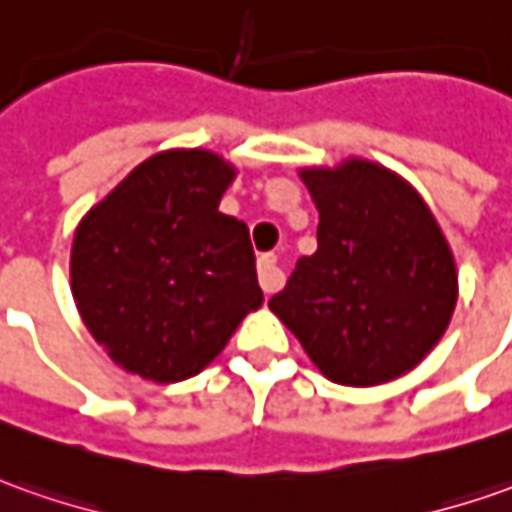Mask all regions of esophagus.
<instances>
[{
  "label": "esophagus",
  "mask_w": 512,
  "mask_h": 512,
  "mask_svg": "<svg viewBox=\"0 0 512 512\" xmlns=\"http://www.w3.org/2000/svg\"><path fill=\"white\" fill-rule=\"evenodd\" d=\"M257 277H260V285L263 291H277L283 285V271L277 266V257L274 255H260L257 257Z\"/></svg>",
  "instance_id": "esophagus-1"
}]
</instances>
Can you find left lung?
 Masks as SVG:
<instances>
[{"instance_id":"obj_1","label":"left lung","mask_w":512,"mask_h":512,"mask_svg":"<svg viewBox=\"0 0 512 512\" xmlns=\"http://www.w3.org/2000/svg\"><path fill=\"white\" fill-rule=\"evenodd\" d=\"M319 210L316 252L269 302L333 384L378 387L415 370L451 325L457 260L429 204L395 170L347 156L300 170Z\"/></svg>"}]
</instances>
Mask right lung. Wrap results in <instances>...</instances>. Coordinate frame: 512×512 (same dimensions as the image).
<instances>
[{
    "label": "right lung",
    "instance_id": "obj_1",
    "mask_svg": "<svg viewBox=\"0 0 512 512\" xmlns=\"http://www.w3.org/2000/svg\"><path fill=\"white\" fill-rule=\"evenodd\" d=\"M238 168L207 148L148 156L81 218L69 285L86 330L125 373L198 375L263 305L243 221L218 210Z\"/></svg>",
    "mask_w": 512,
    "mask_h": 512
}]
</instances>
